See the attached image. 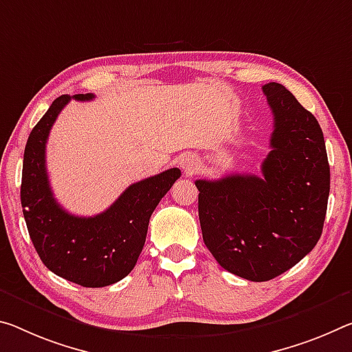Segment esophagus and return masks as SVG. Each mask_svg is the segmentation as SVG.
Segmentation results:
<instances>
[{
	"label": "esophagus",
	"instance_id": "34e87169",
	"mask_svg": "<svg viewBox=\"0 0 352 352\" xmlns=\"http://www.w3.org/2000/svg\"><path fill=\"white\" fill-rule=\"evenodd\" d=\"M180 167L185 170L186 175H192L199 169V160L191 153L183 155L180 158Z\"/></svg>",
	"mask_w": 352,
	"mask_h": 352
}]
</instances>
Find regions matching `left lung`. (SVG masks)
<instances>
[{"instance_id":"obj_1","label":"left lung","mask_w":352,"mask_h":352,"mask_svg":"<svg viewBox=\"0 0 352 352\" xmlns=\"http://www.w3.org/2000/svg\"><path fill=\"white\" fill-rule=\"evenodd\" d=\"M261 89L274 116L261 177L196 182L205 246L224 270L252 282L283 274L316 246L331 189L315 116L285 86L267 82Z\"/></svg>"}]
</instances>
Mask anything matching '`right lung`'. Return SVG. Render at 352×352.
<instances>
[{"label": "right lung", "instance_id": "obj_1", "mask_svg": "<svg viewBox=\"0 0 352 352\" xmlns=\"http://www.w3.org/2000/svg\"><path fill=\"white\" fill-rule=\"evenodd\" d=\"M72 98L86 102L94 96L58 97L32 128L25 147L20 197L28 232L43 265L65 280L100 288L113 285L133 271L146 243L150 216L182 172L172 167L133 183L100 214H70L53 196L45 147L56 117Z\"/></svg>", "mask_w": 352, "mask_h": 352}]
</instances>
